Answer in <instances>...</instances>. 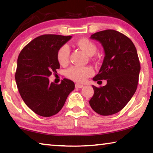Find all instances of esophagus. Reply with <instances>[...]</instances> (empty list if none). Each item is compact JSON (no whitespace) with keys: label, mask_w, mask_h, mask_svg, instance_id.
<instances>
[{"label":"esophagus","mask_w":153,"mask_h":153,"mask_svg":"<svg viewBox=\"0 0 153 153\" xmlns=\"http://www.w3.org/2000/svg\"><path fill=\"white\" fill-rule=\"evenodd\" d=\"M83 87H84V85H82L79 84H76V88H82Z\"/></svg>","instance_id":"esophagus-1"}]
</instances>
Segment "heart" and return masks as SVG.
<instances>
[{
  "instance_id": "obj_1",
  "label": "heart",
  "mask_w": 153,
  "mask_h": 153,
  "mask_svg": "<svg viewBox=\"0 0 153 153\" xmlns=\"http://www.w3.org/2000/svg\"><path fill=\"white\" fill-rule=\"evenodd\" d=\"M76 45L88 56H93L97 53V45L88 38H79L76 41ZM56 59L61 65L65 66L68 64L69 59V48L68 46L64 45L58 49ZM93 74L94 70L90 67L72 66L66 71L67 77L77 82L85 81L88 77L92 76Z\"/></svg>"
}]
</instances>
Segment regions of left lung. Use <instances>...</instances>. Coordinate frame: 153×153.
I'll list each match as a JSON object with an SVG mask.
<instances>
[{"instance_id": "left-lung-1", "label": "left lung", "mask_w": 153, "mask_h": 153, "mask_svg": "<svg viewBox=\"0 0 153 153\" xmlns=\"http://www.w3.org/2000/svg\"><path fill=\"white\" fill-rule=\"evenodd\" d=\"M90 38L101 43L105 54L93 80L107 79V83L100 88L92 86L94 95L90 105L100 115H113L128 104L137 89L140 71L138 53L132 41L117 31H100Z\"/></svg>"}]
</instances>
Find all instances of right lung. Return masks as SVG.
Masks as SVG:
<instances>
[{
	"label": "right lung",
	"instance_id": "add662e5",
	"mask_svg": "<svg viewBox=\"0 0 153 153\" xmlns=\"http://www.w3.org/2000/svg\"><path fill=\"white\" fill-rule=\"evenodd\" d=\"M71 38V36H40L28 43L18 56L15 75L18 90L25 105L38 115L51 117L59 113L75 88L70 79L64 78L60 84L48 79L60 68L58 49Z\"/></svg>",
	"mask_w": 153,
	"mask_h": 153
}]
</instances>
